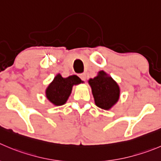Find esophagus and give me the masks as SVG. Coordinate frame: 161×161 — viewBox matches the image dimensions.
Listing matches in <instances>:
<instances>
[{"instance_id": "esophagus-1", "label": "esophagus", "mask_w": 161, "mask_h": 161, "mask_svg": "<svg viewBox=\"0 0 161 161\" xmlns=\"http://www.w3.org/2000/svg\"><path fill=\"white\" fill-rule=\"evenodd\" d=\"M79 77H80V79H82V81H85L86 79V75L85 73H83V74H81L80 75H79Z\"/></svg>"}]
</instances>
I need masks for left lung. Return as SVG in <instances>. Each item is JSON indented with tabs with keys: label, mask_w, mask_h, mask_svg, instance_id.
<instances>
[{
	"label": "left lung",
	"mask_w": 161,
	"mask_h": 161,
	"mask_svg": "<svg viewBox=\"0 0 161 161\" xmlns=\"http://www.w3.org/2000/svg\"><path fill=\"white\" fill-rule=\"evenodd\" d=\"M88 82L97 107L109 110L118 102L120 97L119 86L105 71H98L97 76L89 79Z\"/></svg>",
	"instance_id": "obj_1"
}]
</instances>
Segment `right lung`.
<instances>
[{"label": "right lung", "instance_id": "1", "mask_svg": "<svg viewBox=\"0 0 161 161\" xmlns=\"http://www.w3.org/2000/svg\"><path fill=\"white\" fill-rule=\"evenodd\" d=\"M81 82L82 80L77 75L63 78L61 75L57 74L46 88V98L55 106L63 105L71 95L73 86Z\"/></svg>", "mask_w": 161, "mask_h": 161}]
</instances>
